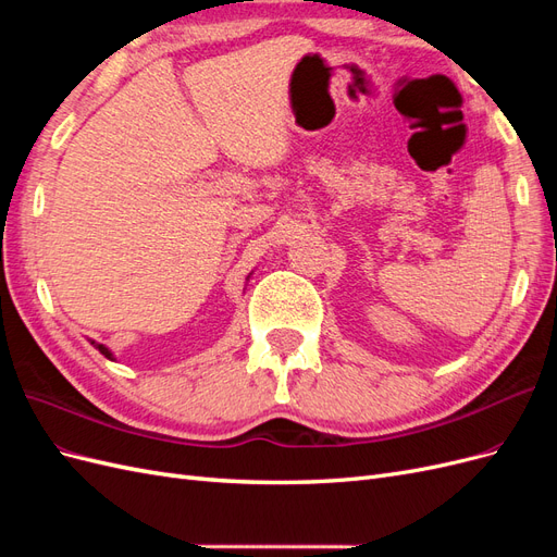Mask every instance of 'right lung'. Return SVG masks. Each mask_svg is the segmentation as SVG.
<instances>
[{
  "label": "right lung",
  "instance_id": "right-lung-1",
  "mask_svg": "<svg viewBox=\"0 0 557 557\" xmlns=\"http://www.w3.org/2000/svg\"><path fill=\"white\" fill-rule=\"evenodd\" d=\"M95 344V342H92ZM97 348H99V352H102L104 358H109V360H113V356H111V350L107 348V346H102V344H97Z\"/></svg>",
  "mask_w": 557,
  "mask_h": 557
}]
</instances>
